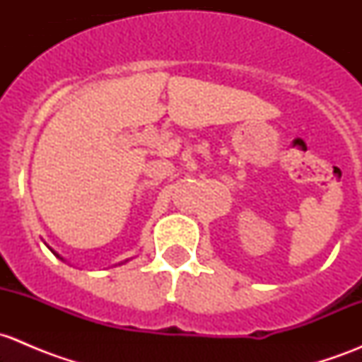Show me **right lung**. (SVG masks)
Instances as JSON below:
<instances>
[{
	"mask_svg": "<svg viewBox=\"0 0 362 362\" xmlns=\"http://www.w3.org/2000/svg\"><path fill=\"white\" fill-rule=\"evenodd\" d=\"M45 245H47V243H45ZM47 247H49V245H47ZM49 249H50V247H49ZM50 250H52V249H50ZM52 254H54V255H56V257H59V259H61V261H64V259H63V257H61V255H59V254H57V252H54V250H52ZM124 262H127V261H124ZM120 264H122V262H120Z\"/></svg>",
	"mask_w": 362,
	"mask_h": 362,
	"instance_id": "add662e5",
	"label": "right lung"
}]
</instances>
